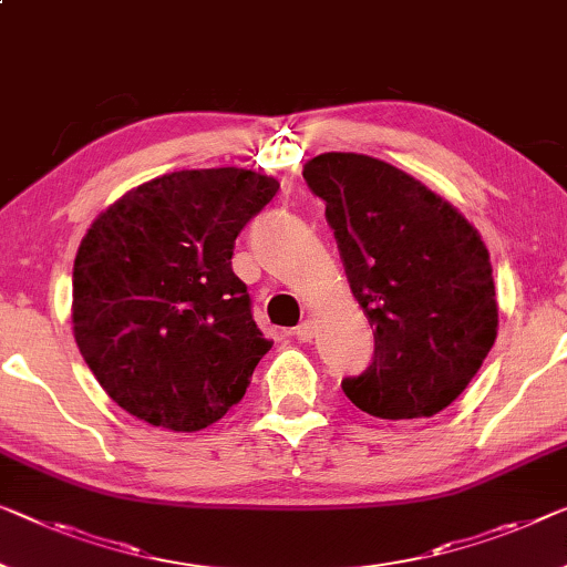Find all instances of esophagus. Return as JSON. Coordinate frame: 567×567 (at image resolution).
<instances>
[{
    "instance_id": "esophagus-1",
    "label": "esophagus",
    "mask_w": 567,
    "mask_h": 567,
    "mask_svg": "<svg viewBox=\"0 0 567 567\" xmlns=\"http://www.w3.org/2000/svg\"><path fill=\"white\" fill-rule=\"evenodd\" d=\"M292 336L298 338L300 343H308V341H312V336H316V323H312V320H302V323L292 331Z\"/></svg>"
}]
</instances>
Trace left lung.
I'll return each mask as SVG.
<instances>
[{"label":"left lung","instance_id":"left-lung-1","mask_svg":"<svg viewBox=\"0 0 567 567\" xmlns=\"http://www.w3.org/2000/svg\"><path fill=\"white\" fill-rule=\"evenodd\" d=\"M326 203L374 357L343 394L382 420L433 417L478 374L499 310L488 251L451 203L382 159L326 152L302 171Z\"/></svg>","mask_w":567,"mask_h":567}]
</instances>
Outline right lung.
<instances>
[{"label": "right lung", "instance_id": "1", "mask_svg": "<svg viewBox=\"0 0 567 567\" xmlns=\"http://www.w3.org/2000/svg\"><path fill=\"white\" fill-rule=\"evenodd\" d=\"M275 177L210 167L155 177L104 210L73 265V336L130 415L193 433L241 402L272 349L231 269Z\"/></svg>", "mask_w": 567, "mask_h": 567}]
</instances>
